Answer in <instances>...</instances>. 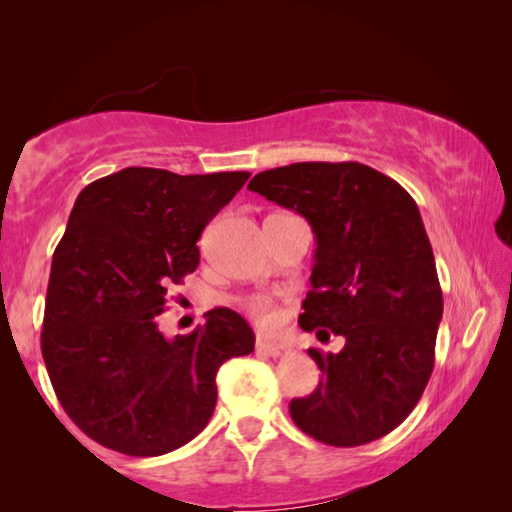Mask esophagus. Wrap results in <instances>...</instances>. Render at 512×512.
<instances>
[{"label":"esophagus","mask_w":512,"mask_h":512,"mask_svg":"<svg viewBox=\"0 0 512 512\" xmlns=\"http://www.w3.org/2000/svg\"><path fill=\"white\" fill-rule=\"evenodd\" d=\"M257 352L268 354V357H282V354H287V350H284L282 345L271 343V341H266V339H259L257 341Z\"/></svg>","instance_id":"esophagus-1"}]
</instances>
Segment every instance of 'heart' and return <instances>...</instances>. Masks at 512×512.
<instances>
[{"label":"heart","mask_w":512,"mask_h":512,"mask_svg":"<svg viewBox=\"0 0 512 512\" xmlns=\"http://www.w3.org/2000/svg\"><path fill=\"white\" fill-rule=\"evenodd\" d=\"M248 307H250V314H253L259 323H273L275 320V311L264 300H253Z\"/></svg>","instance_id":"obj_1"}]
</instances>
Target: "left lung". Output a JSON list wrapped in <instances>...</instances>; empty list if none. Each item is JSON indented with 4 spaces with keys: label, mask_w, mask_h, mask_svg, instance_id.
I'll list each match as a JSON object with an SVG mask.
<instances>
[{
    "label": "left lung",
    "mask_w": 512,
    "mask_h": 512,
    "mask_svg": "<svg viewBox=\"0 0 512 512\" xmlns=\"http://www.w3.org/2000/svg\"><path fill=\"white\" fill-rule=\"evenodd\" d=\"M248 189L309 221L316 255L298 323L345 339L339 354L309 350L323 375L314 393L291 400L293 422L334 447L386 436L424 393L443 318L418 205L359 162H296L257 173Z\"/></svg>",
    "instance_id": "left-lung-1"
}]
</instances>
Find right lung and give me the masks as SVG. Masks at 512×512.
Returning a JSON list of instances; mask_svg holds the SVG:
<instances>
[{
	"label": "right lung",
	"instance_id": "1",
	"mask_svg": "<svg viewBox=\"0 0 512 512\" xmlns=\"http://www.w3.org/2000/svg\"><path fill=\"white\" fill-rule=\"evenodd\" d=\"M248 171L207 176L128 167L83 189L51 262L42 359L85 436L128 456L183 447L210 422L216 370L255 350L237 311L216 307L167 339V289L194 273L196 241Z\"/></svg>",
	"mask_w": 512,
	"mask_h": 512
}]
</instances>
